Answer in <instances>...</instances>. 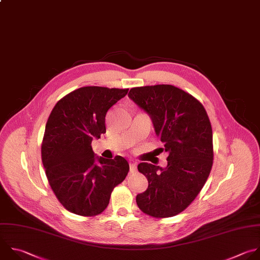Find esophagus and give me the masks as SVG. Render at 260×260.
<instances>
[{"instance_id": "1", "label": "esophagus", "mask_w": 260, "mask_h": 260, "mask_svg": "<svg viewBox=\"0 0 260 260\" xmlns=\"http://www.w3.org/2000/svg\"><path fill=\"white\" fill-rule=\"evenodd\" d=\"M136 171H137V164L135 162H129V172L131 174H134Z\"/></svg>"}]
</instances>
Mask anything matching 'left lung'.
Listing matches in <instances>:
<instances>
[{"label": "left lung", "mask_w": 260, "mask_h": 260, "mask_svg": "<svg viewBox=\"0 0 260 260\" xmlns=\"http://www.w3.org/2000/svg\"><path fill=\"white\" fill-rule=\"evenodd\" d=\"M128 97L151 117L155 133L168 154L162 168L142 162L138 170L148 189L137 195L147 215L164 218L184 211L205 185L213 164L212 128L203 105L171 84L131 89Z\"/></svg>", "instance_id": "8db88e82"}]
</instances>
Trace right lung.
<instances>
[{
    "instance_id": "obj_1",
    "label": "right lung",
    "mask_w": 260,
    "mask_h": 260,
    "mask_svg": "<svg viewBox=\"0 0 260 260\" xmlns=\"http://www.w3.org/2000/svg\"><path fill=\"white\" fill-rule=\"evenodd\" d=\"M127 92L83 86L60 99L48 118L42 161L51 189L71 213L100 214L108 206L113 189L127 176L129 165L123 157H95L92 149L93 138L106 133L107 111Z\"/></svg>"
}]
</instances>
